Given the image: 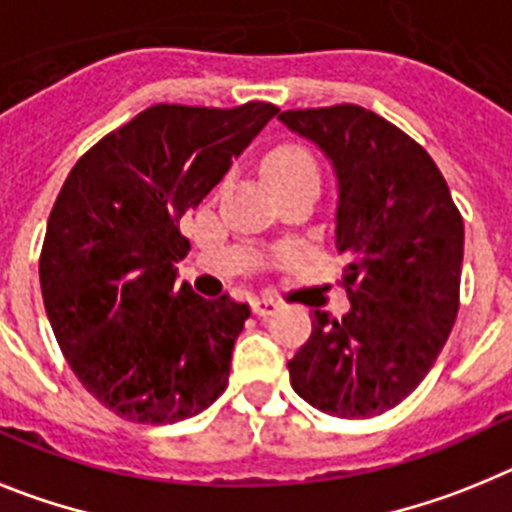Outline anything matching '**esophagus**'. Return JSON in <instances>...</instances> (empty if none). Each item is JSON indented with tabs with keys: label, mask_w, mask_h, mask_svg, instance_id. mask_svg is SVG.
<instances>
[{
	"label": "esophagus",
	"mask_w": 512,
	"mask_h": 512,
	"mask_svg": "<svg viewBox=\"0 0 512 512\" xmlns=\"http://www.w3.org/2000/svg\"><path fill=\"white\" fill-rule=\"evenodd\" d=\"M252 311H255L257 317H270L278 311V304L273 299H255L252 301Z\"/></svg>",
	"instance_id": "obj_1"
}]
</instances>
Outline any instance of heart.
<instances>
[{
    "instance_id": "b5f03b06",
    "label": "heart",
    "mask_w": 512,
    "mask_h": 512,
    "mask_svg": "<svg viewBox=\"0 0 512 512\" xmlns=\"http://www.w3.org/2000/svg\"><path fill=\"white\" fill-rule=\"evenodd\" d=\"M262 170L268 175L270 185H283L291 180H304V177H314L317 180V164L309 157V151L301 146H278L265 157Z\"/></svg>"
}]
</instances>
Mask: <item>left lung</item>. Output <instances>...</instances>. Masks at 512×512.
Segmentation results:
<instances>
[{
    "mask_svg": "<svg viewBox=\"0 0 512 512\" xmlns=\"http://www.w3.org/2000/svg\"><path fill=\"white\" fill-rule=\"evenodd\" d=\"M278 121L335 172V247L350 293L342 319L314 311L311 337L288 361L291 386L327 415L376 417L410 397L446 345L464 221L428 151L371 110H286Z\"/></svg>",
    "mask_w": 512,
    "mask_h": 512,
    "instance_id": "obj_1",
    "label": "left lung"
}]
</instances>
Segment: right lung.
Wrapping results in <instances>:
<instances>
[{"instance_id": "right-lung-1", "label": "right lung", "mask_w": 512, "mask_h": 512, "mask_svg": "<svg viewBox=\"0 0 512 512\" xmlns=\"http://www.w3.org/2000/svg\"><path fill=\"white\" fill-rule=\"evenodd\" d=\"M278 113L154 105L97 141L48 216L41 293L71 371L115 415L177 422L226 389L250 306L180 283V219Z\"/></svg>"}]
</instances>
